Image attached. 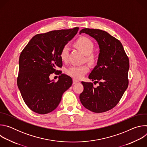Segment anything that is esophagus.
<instances>
[{
	"mask_svg": "<svg viewBox=\"0 0 147 147\" xmlns=\"http://www.w3.org/2000/svg\"><path fill=\"white\" fill-rule=\"evenodd\" d=\"M77 82H79L78 80H77L76 79H74V78L73 80V83L74 84H77Z\"/></svg>",
	"mask_w": 147,
	"mask_h": 147,
	"instance_id": "esophagus-1",
	"label": "esophagus"
}]
</instances>
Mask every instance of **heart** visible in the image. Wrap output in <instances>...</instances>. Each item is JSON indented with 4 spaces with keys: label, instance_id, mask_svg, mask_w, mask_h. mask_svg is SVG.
Listing matches in <instances>:
<instances>
[{
    "label": "heart",
    "instance_id": "1",
    "mask_svg": "<svg viewBox=\"0 0 147 147\" xmlns=\"http://www.w3.org/2000/svg\"><path fill=\"white\" fill-rule=\"evenodd\" d=\"M76 45L86 55H88V60L91 61L94 60V56L90 55L94 50V44L87 37H81L79 38L76 42ZM69 46L66 45L61 49L60 56L63 61H67L69 53ZM89 67L87 65H73L67 68L66 73L71 77L81 79L89 71Z\"/></svg>",
    "mask_w": 147,
    "mask_h": 147
}]
</instances>
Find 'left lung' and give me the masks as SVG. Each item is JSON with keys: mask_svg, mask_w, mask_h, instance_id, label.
Segmentation results:
<instances>
[{"mask_svg": "<svg viewBox=\"0 0 147 147\" xmlns=\"http://www.w3.org/2000/svg\"><path fill=\"white\" fill-rule=\"evenodd\" d=\"M82 33L93 38L99 45L96 65L88 76L99 86L95 88L92 82L82 81L84 91L80 100L90 111L107 112L116 105L128 87L129 60L121 43L108 32L84 28L80 31V34Z\"/></svg>", "mask_w": 147, "mask_h": 147, "instance_id": "left-lung-1", "label": "left lung"}]
</instances>
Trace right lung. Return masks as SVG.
I'll return each mask as SVG.
<instances>
[{"instance_id": "add662e5", "label": "right lung", "mask_w": 147, "mask_h": 147, "mask_svg": "<svg viewBox=\"0 0 147 147\" xmlns=\"http://www.w3.org/2000/svg\"><path fill=\"white\" fill-rule=\"evenodd\" d=\"M79 28L52 31L33 36L19 58L17 86L27 107L44 115L54 111L72 85V78L61 74L57 82L49 76L61 67V49L77 34Z\"/></svg>"}]
</instances>
